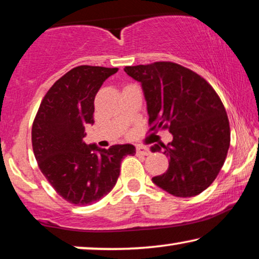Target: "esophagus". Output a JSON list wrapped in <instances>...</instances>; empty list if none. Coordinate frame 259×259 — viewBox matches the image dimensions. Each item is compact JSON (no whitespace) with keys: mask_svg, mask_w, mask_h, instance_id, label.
I'll list each match as a JSON object with an SVG mask.
<instances>
[{"mask_svg":"<svg viewBox=\"0 0 259 259\" xmlns=\"http://www.w3.org/2000/svg\"><path fill=\"white\" fill-rule=\"evenodd\" d=\"M137 154L138 155H148L149 151L147 147H144V146H137Z\"/></svg>","mask_w":259,"mask_h":259,"instance_id":"34e87169","label":"esophagus"}]
</instances>
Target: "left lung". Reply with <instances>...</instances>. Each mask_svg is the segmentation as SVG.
<instances>
[{
  "label": "left lung",
  "instance_id": "8db88e82",
  "mask_svg": "<svg viewBox=\"0 0 259 259\" xmlns=\"http://www.w3.org/2000/svg\"><path fill=\"white\" fill-rule=\"evenodd\" d=\"M141 84L151 130L168 128L173 140L152 146L169 159L166 173L152 181L178 197H192L219 175L230 146V127L220 97L194 71L171 62L125 66Z\"/></svg>",
  "mask_w": 259,
  "mask_h": 259
}]
</instances>
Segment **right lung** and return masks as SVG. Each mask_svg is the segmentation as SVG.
<instances>
[{
    "label": "right lung",
    "mask_w": 259,
    "mask_h": 259,
    "mask_svg": "<svg viewBox=\"0 0 259 259\" xmlns=\"http://www.w3.org/2000/svg\"><path fill=\"white\" fill-rule=\"evenodd\" d=\"M117 67L81 65L70 70L47 92L32 125V149L38 167L61 196L74 205L96 203L113 189L131 144L108 149L86 145V125H93L95 98Z\"/></svg>",
    "instance_id": "obj_1"
}]
</instances>
